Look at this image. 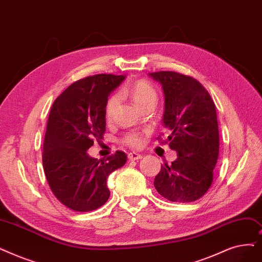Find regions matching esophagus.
Wrapping results in <instances>:
<instances>
[{
	"instance_id": "34e87169",
	"label": "esophagus",
	"mask_w": 262,
	"mask_h": 262,
	"mask_svg": "<svg viewBox=\"0 0 262 262\" xmlns=\"http://www.w3.org/2000/svg\"><path fill=\"white\" fill-rule=\"evenodd\" d=\"M127 157L129 161H138V159L142 158V155L139 153H136V152H130V153H128Z\"/></svg>"
}]
</instances>
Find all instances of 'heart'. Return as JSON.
Here are the masks:
<instances>
[{
	"label": "heart",
	"instance_id": "heart-1",
	"mask_svg": "<svg viewBox=\"0 0 262 262\" xmlns=\"http://www.w3.org/2000/svg\"><path fill=\"white\" fill-rule=\"evenodd\" d=\"M119 96H127L139 108H143L149 104H156L157 92L155 88L146 80H137L130 83L128 86L119 91ZM119 98L117 95H112L108 98L105 105V118L110 120L115 113L118 106ZM121 143L132 147V149H138L143 143V136L140 133H128L121 139Z\"/></svg>",
	"mask_w": 262,
	"mask_h": 262
}]
</instances>
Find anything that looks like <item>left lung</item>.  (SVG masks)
<instances>
[{"mask_svg": "<svg viewBox=\"0 0 262 262\" xmlns=\"http://www.w3.org/2000/svg\"><path fill=\"white\" fill-rule=\"evenodd\" d=\"M161 82L165 94L163 123L169 130L170 149L178 158L162 166L154 186L172 202L201 198L213 182L217 163L220 134L215 104L208 91L192 77L176 72L149 74ZM162 140L161 136L157 138Z\"/></svg>", "mask_w": 262, "mask_h": 262, "instance_id": "obj_1", "label": "left lung"}]
</instances>
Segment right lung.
Instances as JSON below:
<instances>
[{
    "label": "right lung",
    "mask_w": 262,
    "mask_h": 262,
    "mask_svg": "<svg viewBox=\"0 0 262 262\" xmlns=\"http://www.w3.org/2000/svg\"><path fill=\"white\" fill-rule=\"evenodd\" d=\"M125 76L98 74L80 79L54 100L43 140L42 166L50 189L77 212L98 209L109 199L108 176L127 161L122 151L97 159L86 151L106 132L108 95Z\"/></svg>",
    "instance_id": "1"
}]
</instances>
